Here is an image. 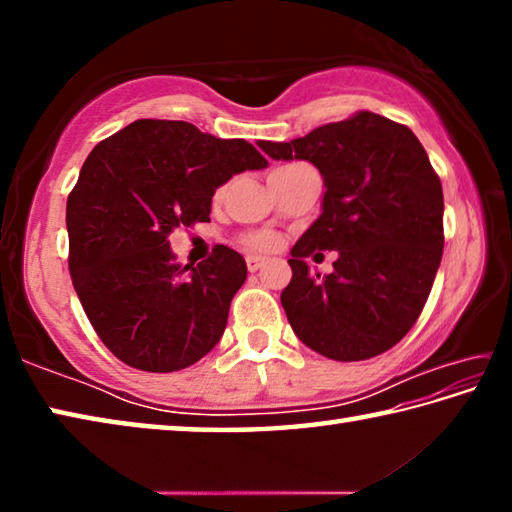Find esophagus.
Returning <instances> with one entry per match:
<instances>
[{
    "label": "esophagus",
    "mask_w": 512,
    "mask_h": 512,
    "mask_svg": "<svg viewBox=\"0 0 512 512\" xmlns=\"http://www.w3.org/2000/svg\"><path fill=\"white\" fill-rule=\"evenodd\" d=\"M246 266H248V271H250V273H257L259 268L264 266V259H262V257H253V255H250V257H246Z\"/></svg>",
    "instance_id": "34e87169"
}]
</instances>
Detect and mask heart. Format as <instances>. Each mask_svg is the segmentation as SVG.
Here are the masks:
<instances>
[{
    "mask_svg": "<svg viewBox=\"0 0 512 512\" xmlns=\"http://www.w3.org/2000/svg\"><path fill=\"white\" fill-rule=\"evenodd\" d=\"M223 196V189L216 192V198ZM241 244L250 250H257V253H271V250L277 248L280 244V239L273 232H266V230H259V232H248V235L241 237Z\"/></svg>",
    "mask_w": 512,
    "mask_h": 512,
    "instance_id": "heart-1",
    "label": "heart"
}]
</instances>
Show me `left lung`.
Listing matches in <instances>:
<instances>
[{
    "label": "left lung",
    "instance_id": "obj_1",
    "mask_svg": "<svg viewBox=\"0 0 512 512\" xmlns=\"http://www.w3.org/2000/svg\"><path fill=\"white\" fill-rule=\"evenodd\" d=\"M275 160L323 173V214L291 248L282 307L298 339L334 361L391 350L420 318L443 257V185L409 126L375 112L325 124L291 142H259ZM339 249L335 273L304 257Z\"/></svg>",
    "mask_w": 512,
    "mask_h": 512
}]
</instances>
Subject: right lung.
Wrapping results in <instances>:
<instances>
[{
	"mask_svg": "<svg viewBox=\"0 0 512 512\" xmlns=\"http://www.w3.org/2000/svg\"><path fill=\"white\" fill-rule=\"evenodd\" d=\"M266 164L246 140H219L189 121L137 119L94 146L67 198L69 273L119 361L173 372L219 343L246 282L244 257L214 246L205 262L183 266L167 237L210 221L216 187Z\"/></svg>",
	"mask_w": 512,
	"mask_h": 512,
	"instance_id": "add662e5",
	"label": "right lung"
}]
</instances>
